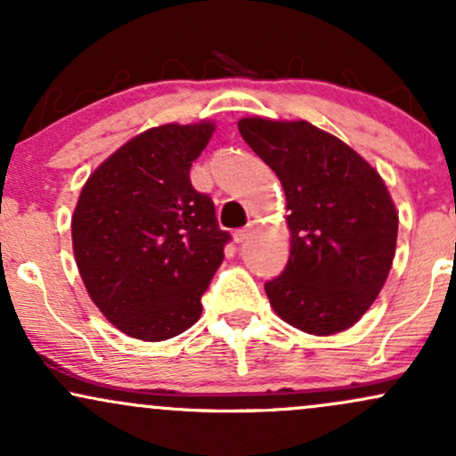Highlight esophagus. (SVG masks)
Segmentation results:
<instances>
[{
	"instance_id": "34e87169",
	"label": "esophagus",
	"mask_w": 456,
	"mask_h": 456,
	"mask_svg": "<svg viewBox=\"0 0 456 456\" xmlns=\"http://www.w3.org/2000/svg\"><path fill=\"white\" fill-rule=\"evenodd\" d=\"M248 235H250V227L238 229V232L233 233V240H235V244H242L244 240H248Z\"/></svg>"
}]
</instances>
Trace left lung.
Returning a JSON list of instances; mask_svg holds the SVG:
<instances>
[{
	"label": "left lung",
	"mask_w": 456,
	"mask_h": 456,
	"mask_svg": "<svg viewBox=\"0 0 456 456\" xmlns=\"http://www.w3.org/2000/svg\"><path fill=\"white\" fill-rule=\"evenodd\" d=\"M240 134L279 175L291 250L265 282L270 306L306 334L330 337L369 311L395 259L399 212L358 151L305 119L242 118Z\"/></svg>",
	"instance_id": "obj_1"
}]
</instances>
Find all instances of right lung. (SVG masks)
Returning a JSON list of instances; mask_svg holds the SVG:
<instances>
[{
    "label": "right lung",
    "mask_w": 456,
    "mask_h": 456,
    "mask_svg": "<svg viewBox=\"0 0 456 456\" xmlns=\"http://www.w3.org/2000/svg\"><path fill=\"white\" fill-rule=\"evenodd\" d=\"M216 124H162L96 167L72 214V250L92 302L139 341H167L201 317L227 232L191 184Z\"/></svg>",
    "instance_id": "right-lung-1"
}]
</instances>
